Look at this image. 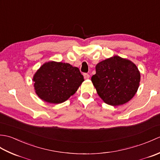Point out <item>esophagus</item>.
Listing matches in <instances>:
<instances>
[{
  "label": "esophagus",
  "mask_w": 160,
  "mask_h": 160,
  "mask_svg": "<svg viewBox=\"0 0 160 160\" xmlns=\"http://www.w3.org/2000/svg\"><path fill=\"white\" fill-rule=\"evenodd\" d=\"M89 77H90V76L88 73H84V79H85V80L89 79Z\"/></svg>",
  "instance_id": "esophagus-1"
}]
</instances>
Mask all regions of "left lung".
<instances>
[{
    "label": "left lung",
    "mask_w": 160,
    "mask_h": 160,
    "mask_svg": "<svg viewBox=\"0 0 160 160\" xmlns=\"http://www.w3.org/2000/svg\"><path fill=\"white\" fill-rule=\"evenodd\" d=\"M96 71L91 81L98 96L107 104H124L138 91L140 72L131 60L114 56L98 63Z\"/></svg>",
    "instance_id": "obj_1"
}]
</instances>
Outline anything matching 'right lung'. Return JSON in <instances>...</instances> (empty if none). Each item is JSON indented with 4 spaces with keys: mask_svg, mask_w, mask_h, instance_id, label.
Wrapping results in <instances>:
<instances>
[{
    "mask_svg": "<svg viewBox=\"0 0 160 160\" xmlns=\"http://www.w3.org/2000/svg\"><path fill=\"white\" fill-rule=\"evenodd\" d=\"M32 80L40 99L51 104H60L73 96L84 80L78 67L49 61L37 70Z\"/></svg>",
    "mask_w": 160,
    "mask_h": 160,
    "instance_id": "1",
    "label": "right lung"
}]
</instances>
